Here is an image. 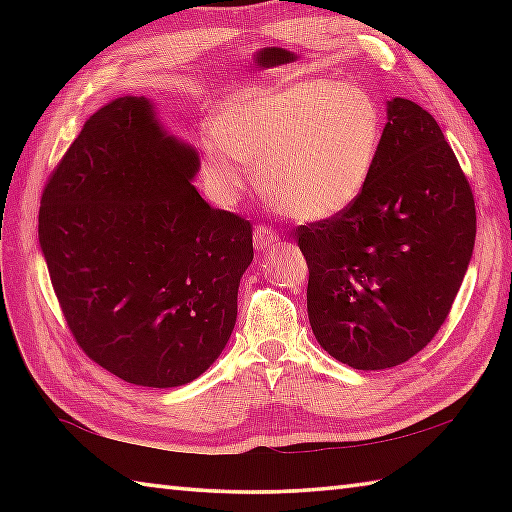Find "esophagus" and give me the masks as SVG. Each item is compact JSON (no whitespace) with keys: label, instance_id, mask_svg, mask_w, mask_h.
Segmentation results:
<instances>
[{"label":"esophagus","instance_id":"esophagus-1","mask_svg":"<svg viewBox=\"0 0 512 512\" xmlns=\"http://www.w3.org/2000/svg\"><path fill=\"white\" fill-rule=\"evenodd\" d=\"M279 242V233L273 231V228L266 224H257L255 226V250L262 253V250L275 246Z\"/></svg>","mask_w":512,"mask_h":512}]
</instances>
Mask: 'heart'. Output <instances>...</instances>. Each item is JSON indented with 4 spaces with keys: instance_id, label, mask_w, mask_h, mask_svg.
<instances>
[{
    "instance_id": "b5f03b06",
    "label": "heart",
    "mask_w": 512,
    "mask_h": 512,
    "mask_svg": "<svg viewBox=\"0 0 512 512\" xmlns=\"http://www.w3.org/2000/svg\"><path fill=\"white\" fill-rule=\"evenodd\" d=\"M383 116L352 83L299 81L246 92L228 103L215 134L200 145L213 198L231 202L259 169L262 191L297 220L319 222L350 211L374 176Z\"/></svg>"
}]
</instances>
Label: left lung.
<instances>
[{
	"label": "left lung",
	"mask_w": 512,
	"mask_h": 512,
	"mask_svg": "<svg viewBox=\"0 0 512 512\" xmlns=\"http://www.w3.org/2000/svg\"><path fill=\"white\" fill-rule=\"evenodd\" d=\"M295 235L319 345L354 369H387L449 317L473 255L475 200L436 118L394 99L363 198Z\"/></svg>",
	"instance_id": "obj_1"
}]
</instances>
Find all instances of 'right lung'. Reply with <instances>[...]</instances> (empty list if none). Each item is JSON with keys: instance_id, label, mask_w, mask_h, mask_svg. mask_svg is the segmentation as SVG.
<instances>
[{"instance_id": "obj_1", "label": "right lung", "mask_w": 512, "mask_h": 512, "mask_svg": "<svg viewBox=\"0 0 512 512\" xmlns=\"http://www.w3.org/2000/svg\"><path fill=\"white\" fill-rule=\"evenodd\" d=\"M198 167L147 99L123 96L90 116L43 187L39 242L63 319L125 383L187 385L235 328L253 226L200 198Z\"/></svg>"}]
</instances>
